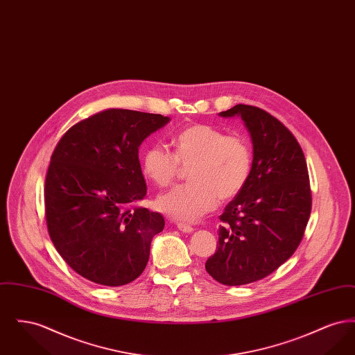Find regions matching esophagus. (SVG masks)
Returning a JSON list of instances; mask_svg holds the SVG:
<instances>
[{
	"instance_id": "1",
	"label": "esophagus",
	"mask_w": 355,
	"mask_h": 355,
	"mask_svg": "<svg viewBox=\"0 0 355 355\" xmlns=\"http://www.w3.org/2000/svg\"><path fill=\"white\" fill-rule=\"evenodd\" d=\"M177 227H178L181 232H184V233H191V232H194L193 226L187 225L185 222H177Z\"/></svg>"
}]
</instances>
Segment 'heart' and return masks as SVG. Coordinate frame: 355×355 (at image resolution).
<instances>
[{
    "label": "heart",
    "mask_w": 355,
    "mask_h": 355,
    "mask_svg": "<svg viewBox=\"0 0 355 355\" xmlns=\"http://www.w3.org/2000/svg\"><path fill=\"white\" fill-rule=\"evenodd\" d=\"M174 152L154 145L141 159L146 180L165 187L187 168L190 184L173 187L157 198V209L173 220L194 222L220 201L236 197L253 168V153L246 139L227 135L209 125H191L171 138Z\"/></svg>",
    "instance_id": "1"
}]
</instances>
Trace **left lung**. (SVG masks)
Masks as SVG:
<instances>
[{
  "mask_svg": "<svg viewBox=\"0 0 355 355\" xmlns=\"http://www.w3.org/2000/svg\"><path fill=\"white\" fill-rule=\"evenodd\" d=\"M220 116L245 122L253 168L220 217L218 249L205 268L222 285L239 286L268 277L297 250L311 211V190L304 152L281 121L242 103Z\"/></svg>",
  "mask_w": 355,
  "mask_h": 355,
  "instance_id": "left-lung-1",
  "label": "left lung"
}]
</instances>
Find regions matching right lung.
Segmentation results:
<instances>
[{"label": "right lung", "instance_id": "right-lung-1", "mask_svg": "<svg viewBox=\"0 0 355 355\" xmlns=\"http://www.w3.org/2000/svg\"><path fill=\"white\" fill-rule=\"evenodd\" d=\"M169 117L107 109L71 126L51 154L45 218L69 266L103 286L130 284L145 270L165 220L139 202L146 182L138 148Z\"/></svg>", "mask_w": 355, "mask_h": 355}]
</instances>
